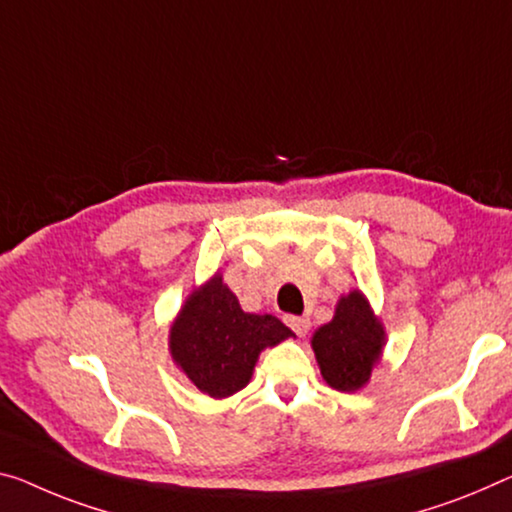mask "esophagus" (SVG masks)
Masks as SVG:
<instances>
[{"label":"esophagus","mask_w":512,"mask_h":512,"mask_svg":"<svg viewBox=\"0 0 512 512\" xmlns=\"http://www.w3.org/2000/svg\"><path fill=\"white\" fill-rule=\"evenodd\" d=\"M286 322H288V327L293 329L297 336H304L306 332H309V327H311L309 318H304V316H286Z\"/></svg>","instance_id":"1"}]
</instances>
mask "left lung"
<instances>
[{"label":"left lung","mask_w":512,"mask_h":512,"mask_svg":"<svg viewBox=\"0 0 512 512\" xmlns=\"http://www.w3.org/2000/svg\"><path fill=\"white\" fill-rule=\"evenodd\" d=\"M384 327L359 290L343 295L334 318L311 338L320 373L336 391H357L371 380L384 348Z\"/></svg>","instance_id":"8db88e82"}]
</instances>
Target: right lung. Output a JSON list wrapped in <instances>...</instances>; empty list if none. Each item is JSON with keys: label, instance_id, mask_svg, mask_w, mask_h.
Wrapping results in <instances>:
<instances>
[{"label": "right lung", "instance_id": "add662e5", "mask_svg": "<svg viewBox=\"0 0 512 512\" xmlns=\"http://www.w3.org/2000/svg\"><path fill=\"white\" fill-rule=\"evenodd\" d=\"M293 332L279 318L245 313L238 297L215 274L187 297L169 332V350L196 389L229 398L245 389L258 355Z\"/></svg>", "mask_w": 512, "mask_h": 512}]
</instances>
